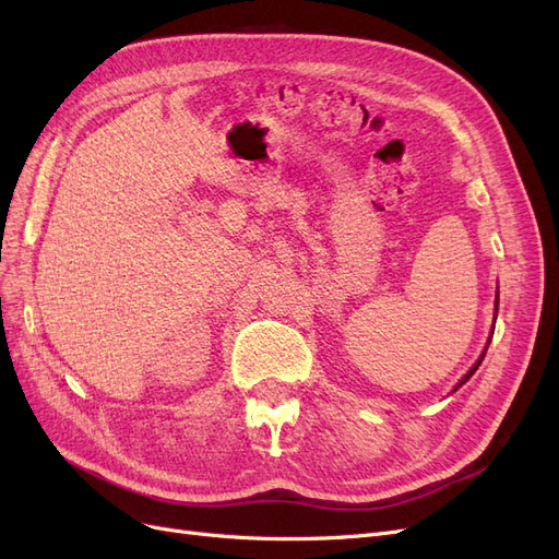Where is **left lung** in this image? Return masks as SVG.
<instances>
[{"label":"left lung","instance_id":"obj_1","mask_svg":"<svg viewBox=\"0 0 559 559\" xmlns=\"http://www.w3.org/2000/svg\"><path fill=\"white\" fill-rule=\"evenodd\" d=\"M485 352H487V347H485ZM483 359H485V354H483V357H480V359H478V364H476V366H473V368H471V370H468V373H466V376H464V380H462V382H460V384H456V389H460V386H462V384H464V382H466V380H468V378H471V376H473V373H476V370H478V366H480V361H483Z\"/></svg>","mask_w":559,"mask_h":559}]
</instances>
